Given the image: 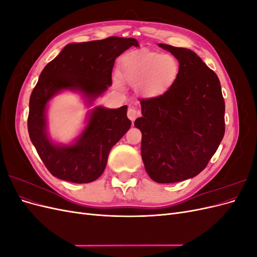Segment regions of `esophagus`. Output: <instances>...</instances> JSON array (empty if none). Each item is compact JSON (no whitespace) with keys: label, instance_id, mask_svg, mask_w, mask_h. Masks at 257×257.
<instances>
[{"label":"esophagus","instance_id":"esophagus-1","mask_svg":"<svg viewBox=\"0 0 257 257\" xmlns=\"http://www.w3.org/2000/svg\"><path fill=\"white\" fill-rule=\"evenodd\" d=\"M138 114H139V111L136 109L135 107H133V106H130V107H128V109H127V116H128L130 120L134 121V120L137 118V116H138Z\"/></svg>","mask_w":257,"mask_h":257}]
</instances>
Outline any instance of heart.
<instances>
[{
    "label": "heart",
    "mask_w": 257,
    "mask_h": 257,
    "mask_svg": "<svg viewBox=\"0 0 257 257\" xmlns=\"http://www.w3.org/2000/svg\"><path fill=\"white\" fill-rule=\"evenodd\" d=\"M179 62L169 54L147 50L126 53L121 60L120 76L133 85H138L143 94L161 95L175 83L179 76ZM116 87H121L119 76L114 77Z\"/></svg>",
    "instance_id": "heart-1"
}]
</instances>
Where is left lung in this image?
I'll list each match as a JSON object with an SVG mask.
<instances>
[{"mask_svg": "<svg viewBox=\"0 0 257 257\" xmlns=\"http://www.w3.org/2000/svg\"><path fill=\"white\" fill-rule=\"evenodd\" d=\"M179 61V76L164 94L141 98L142 158L158 183L197 176L206 168L225 133V102L220 80L197 54L159 44Z\"/></svg>", "mask_w": 257, "mask_h": 257, "instance_id": "1", "label": "left lung"}]
</instances>
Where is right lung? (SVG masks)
<instances>
[{"label":"right lung","instance_id":"1","mask_svg":"<svg viewBox=\"0 0 257 257\" xmlns=\"http://www.w3.org/2000/svg\"><path fill=\"white\" fill-rule=\"evenodd\" d=\"M135 38L110 36L105 40L68 44L45 66L30 97L28 131L31 142L50 174L62 180L88 183L103 174L108 154L131 127L127 106L118 109L93 108L82 134L72 146H57L47 136L45 110L61 90H78L91 103L111 85L114 60Z\"/></svg>","mask_w":257,"mask_h":257}]
</instances>
